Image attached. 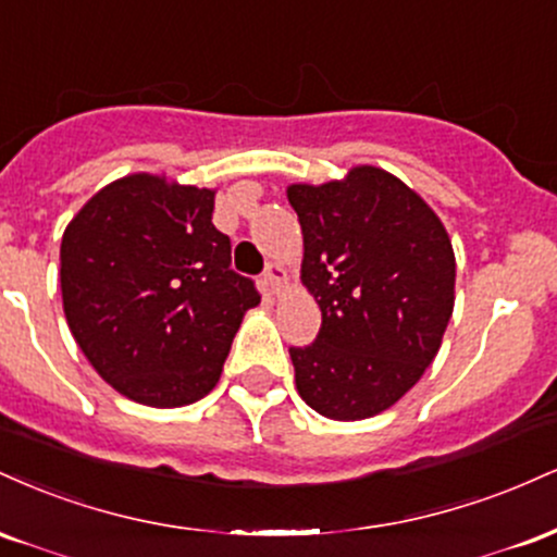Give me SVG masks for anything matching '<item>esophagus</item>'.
<instances>
[{"instance_id": "34e87169", "label": "esophagus", "mask_w": 557, "mask_h": 557, "mask_svg": "<svg viewBox=\"0 0 557 557\" xmlns=\"http://www.w3.org/2000/svg\"><path fill=\"white\" fill-rule=\"evenodd\" d=\"M261 285H264V290L270 293V296H280V293L287 287V272L283 264H270L267 267V272L261 274Z\"/></svg>"}]
</instances>
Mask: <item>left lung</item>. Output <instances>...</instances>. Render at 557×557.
<instances>
[{
    "label": "left lung",
    "instance_id": "1",
    "mask_svg": "<svg viewBox=\"0 0 557 557\" xmlns=\"http://www.w3.org/2000/svg\"><path fill=\"white\" fill-rule=\"evenodd\" d=\"M304 233L300 280L322 309L317 341L290 348L306 406L359 421L398 403L437 356L456 300V257L430 203L361 164L287 188Z\"/></svg>",
    "mask_w": 557,
    "mask_h": 557
}]
</instances>
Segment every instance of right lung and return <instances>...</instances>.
Listing matches in <instances>:
<instances>
[{
    "label": "right lung",
    "mask_w": 557,
    "mask_h": 557,
    "mask_svg": "<svg viewBox=\"0 0 557 557\" xmlns=\"http://www.w3.org/2000/svg\"><path fill=\"white\" fill-rule=\"evenodd\" d=\"M212 212L214 190L136 172L88 198L62 235L67 327L101 380L144 406L212 393L243 314L261 300L230 270Z\"/></svg>",
    "instance_id": "1"
}]
</instances>
